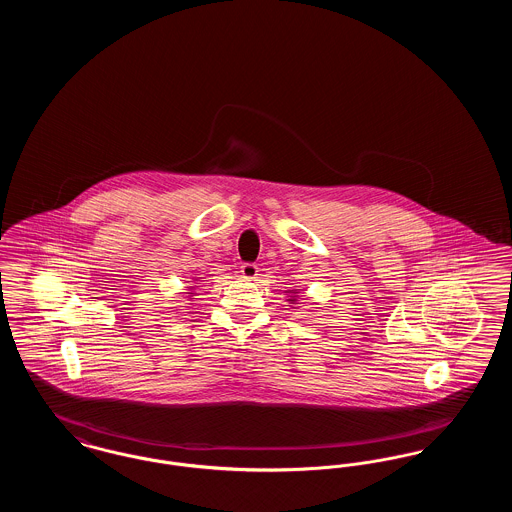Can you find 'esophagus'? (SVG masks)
<instances>
[{
	"mask_svg": "<svg viewBox=\"0 0 512 512\" xmlns=\"http://www.w3.org/2000/svg\"><path fill=\"white\" fill-rule=\"evenodd\" d=\"M240 272H242V276H244L245 280H253V278H257L259 267H257L255 263H244V265L240 267Z\"/></svg>",
	"mask_w": 512,
	"mask_h": 512,
	"instance_id": "obj_1",
	"label": "esophagus"
}]
</instances>
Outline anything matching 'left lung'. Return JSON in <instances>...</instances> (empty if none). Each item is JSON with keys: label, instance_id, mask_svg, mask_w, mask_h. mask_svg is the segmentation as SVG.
Listing matches in <instances>:
<instances>
[{"label": "left lung", "instance_id": "left-lung-1", "mask_svg": "<svg viewBox=\"0 0 512 512\" xmlns=\"http://www.w3.org/2000/svg\"><path fill=\"white\" fill-rule=\"evenodd\" d=\"M290 301H295V299H293V297H292V299H290Z\"/></svg>", "mask_w": 512, "mask_h": 512}]
</instances>
